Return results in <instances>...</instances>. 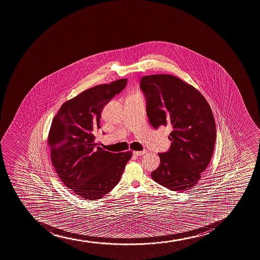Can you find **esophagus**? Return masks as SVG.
Instances as JSON below:
<instances>
[{
	"mask_svg": "<svg viewBox=\"0 0 260 260\" xmlns=\"http://www.w3.org/2000/svg\"><path fill=\"white\" fill-rule=\"evenodd\" d=\"M146 153V150H142V151H133V155L139 156V155H144Z\"/></svg>",
	"mask_w": 260,
	"mask_h": 260,
	"instance_id": "1",
	"label": "esophagus"
}]
</instances>
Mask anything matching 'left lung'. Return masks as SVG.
Here are the masks:
<instances>
[{
    "label": "left lung",
    "instance_id": "8db88e82",
    "mask_svg": "<svg viewBox=\"0 0 260 260\" xmlns=\"http://www.w3.org/2000/svg\"><path fill=\"white\" fill-rule=\"evenodd\" d=\"M140 89L150 124L171 128L170 149L158 153L160 165L152 179L172 191L191 189L213 155L216 126L210 106L196 88L170 74L143 76Z\"/></svg>",
    "mask_w": 260,
    "mask_h": 260
}]
</instances>
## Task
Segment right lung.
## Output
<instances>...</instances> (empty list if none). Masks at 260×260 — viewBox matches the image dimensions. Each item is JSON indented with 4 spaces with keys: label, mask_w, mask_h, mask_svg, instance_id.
Instances as JSON below:
<instances>
[{
    "label": "right lung",
    "mask_w": 260,
    "mask_h": 260,
    "mask_svg": "<svg viewBox=\"0 0 260 260\" xmlns=\"http://www.w3.org/2000/svg\"><path fill=\"white\" fill-rule=\"evenodd\" d=\"M128 79L96 85L62 105L53 118L48 143L56 173L85 200H98L119 182L132 151L111 153L96 146L103 109L125 88Z\"/></svg>",
    "instance_id": "obj_1"
}]
</instances>
